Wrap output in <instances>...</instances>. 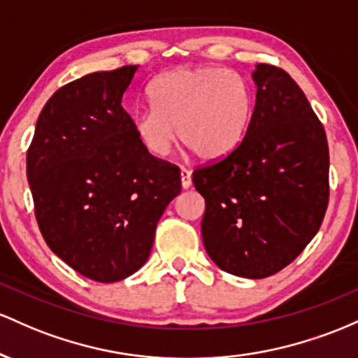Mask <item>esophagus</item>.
<instances>
[{"label": "esophagus", "instance_id": "esophagus-1", "mask_svg": "<svg viewBox=\"0 0 358 358\" xmlns=\"http://www.w3.org/2000/svg\"><path fill=\"white\" fill-rule=\"evenodd\" d=\"M180 184H182L184 189H189L192 186V179H191V171H187L186 167L180 169Z\"/></svg>", "mask_w": 358, "mask_h": 358}]
</instances>
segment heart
I'll return each instance as SVG.
<instances>
[{"label":"heart","instance_id":"heart-1","mask_svg":"<svg viewBox=\"0 0 358 358\" xmlns=\"http://www.w3.org/2000/svg\"><path fill=\"white\" fill-rule=\"evenodd\" d=\"M148 94L154 108L136 111L134 130L148 154L159 159L171 152L178 134L204 162L228 157L243 142L254 113L250 84L223 67L164 72Z\"/></svg>","mask_w":358,"mask_h":358}]
</instances>
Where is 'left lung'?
<instances>
[{"instance_id": "8db88e82", "label": "left lung", "mask_w": 358, "mask_h": 358, "mask_svg": "<svg viewBox=\"0 0 358 358\" xmlns=\"http://www.w3.org/2000/svg\"><path fill=\"white\" fill-rule=\"evenodd\" d=\"M257 99L243 142L192 172L206 201L201 233L224 272L264 279L289 266L323 223L330 152L323 123L294 79L257 64Z\"/></svg>"}]
</instances>
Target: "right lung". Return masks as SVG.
Here are the masks:
<instances>
[{"instance_id":"1","label":"right lung","mask_w":358,"mask_h":358,"mask_svg":"<svg viewBox=\"0 0 358 358\" xmlns=\"http://www.w3.org/2000/svg\"><path fill=\"white\" fill-rule=\"evenodd\" d=\"M136 66L59 87L27 152L40 233L59 259L96 282L147 262L155 228L180 192V171L140 143L122 99Z\"/></svg>"}]
</instances>
